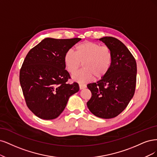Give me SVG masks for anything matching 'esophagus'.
<instances>
[{
  "label": "esophagus",
  "instance_id": "obj_1",
  "mask_svg": "<svg viewBox=\"0 0 157 157\" xmlns=\"http://www.w3.org/2000/svg\"><path fill=\"white\" fill-rule=\"evenodd\" d=\"M79 89H83L87 87V85H85V84L79 83Z\"/></svg>",
  "mask_w": 157,
  "mask_h": 157
}]
</instances>
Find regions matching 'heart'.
Wrapping results in <instances>:
<instances>
[{
    "label": "heart",
    "mask_w": 157,
    "mask_h": 157,
    "mask_svg": "<svg viewBox=\"0 0 157 157\" xmlns=\"http://www.w3.org/2000/svg\"><path fill=\"white\" fill-rule=\"evenodd\" d=\"M112 60V52L108 46L90 41L78 44L75 48V53L70 50L64 56L66 68L72 74L82 63L83 69L73 75L74 80L81 83L90 82L94 77L104 78L109 72Z\"/></svg>",
    "instance_id": "1"
}]
</instances>
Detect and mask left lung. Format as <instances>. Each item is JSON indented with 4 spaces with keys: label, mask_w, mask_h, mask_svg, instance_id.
Returning a JSON list of instances; mask_svg holds the SVG:
<instances>
[{
    "label": "left lung",
    "mask_w": 157,
    "mask_h": 157,
    "mask_svg": "<svg viewBox=\"0 0 157 157\" xmlns=\"http://www.w3.org/2000/svg\"><path fill=\"white\" fill-rule=\"evenodd\" d=\"M100 40L112 50V64L104 78L87 85L92 96L87 105L97 117L111 119L122 112L132 98L137 67L134 56L120 40L111 36Z\"/></svg>",
    "instance_id": "left-lung-1"
}]
</instances>
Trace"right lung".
Segmentation results:
<instances>
[{"instance_id":"right-lung-1","label":"right lung","mask_w":157,"mask_h":157,"mask_svg":"<svg viewBox=\"0 0 157 157\" xmlns=\"http://www.w3.org/2000/svg\"><path fill=\"white\" fill-rule=\"evenodd\" d=\"M81 38L44 39L27 53L19 72V82L27 107L38 117H59L79 85L67 82L64 56Z\"/></svg>"}]
</instances>
